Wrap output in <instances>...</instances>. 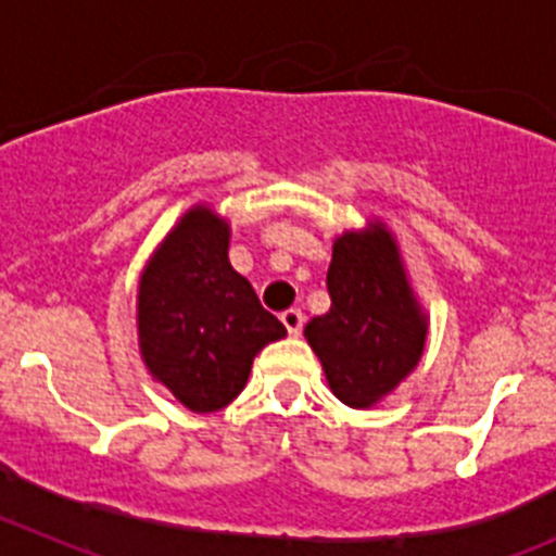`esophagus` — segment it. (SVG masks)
Returning a JSON list of instances; mask_svg holds the SVG:
<instances>
[{"mask_svg":"<svg viewBox=\"0 0 556 556\" xmlns=\"http://www.w3.org/2000/svg\"><path fill=\"white\" fill-rule=\"evenodd\" d=\"M282 323L290 337H299L301 328H304V315H301V309H288L282 312Z\"/></svg>","mask_w":556,"mask_h":556,"instance_id":"esophagus-1","label":"esophagus"}]
</instances>
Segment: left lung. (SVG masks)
<instances>
[{
	"label": "left lung",
	"mask_w": 556,
	"mask_h": 556,
	"mask_svg": "<svg viewBox=\"0 0 556 556\" xmlns=\"http://www.w3.org/2000/svg\"><path fill=\"white\" fill-rule=\"evenodd\" d=\"M326 282L331 309L312 317L304 337L333 396L369 409L418 366L429 315L415 299L396 239L380 219L333 239Z\"/></svg>",
	"instance_id": "8db88e82"
}]
</instances>
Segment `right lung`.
Listing matches in <instances>:
<instances>
[{
    "label": "right lung",
    "mask_w": 556,
    "mask_h": 556,
    "mask_svg": "<svg viewBox=\"0 0 556 556\" xmlns=\"http://www.w3.org/2000/svg\"><path fill=\"white\" fill-rule=\"evenodd\" d=\"M230 225L195 203L168 230L138 282V348L149 375L192 413H217L252 361L288 337L228 261Z\"/></svg>",
    "instance_id": "obj_1"
}]
</instances>
